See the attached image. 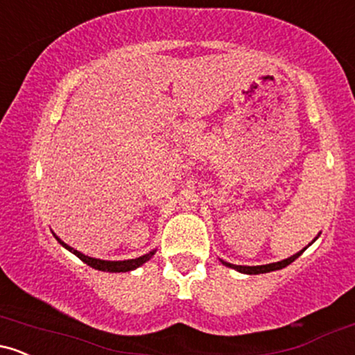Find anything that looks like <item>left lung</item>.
Returning a JSON list of instances; mask_svg holds the SVG:
<instances>
[{
	"mask_svg": "<svg viewBox=\"0 0 355 355\" xmlns=\"http://www.w3.org/2000/svg\"><path fill=\"white\" fill-rule=\"evenodd\" d=\"M320 235V234H319ZM319 235H317L315 239L312 240L311 243H309V245H312L313 242H315L317 239H319ZM307 245V247H309ZM305 247V248H307ZM305 248H302V250L300 252H297V254H294L292 257H288V259H284V260H280V262H274V263H267V266H254V267H248V266H234V263H229V262H225V260H222L220 259V262L223 263V266L225 267H230V268H234V270H237V272H240V274H248V275H257V274H267V272H274V270H280V268H284V267H287V266H291L292 262H294L295 259H299L300 255H302V252L305 250Z\"/></svg>",
	"mask_w": 355,
	"mask_h": 355,
	"instance_id": "1",
	"label": "left lung"
}]
</instances>
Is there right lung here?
Here are the masks:
<instances>
[{"label":"right lung","mask_w":355,"mask_h":355,"mask_svg":"<svg viewBox=\"0 0 355 355\" xmlns=\"http://www.w3.org/2000/svg\"><path fill=\"white\" fill-rule=\"evenodd\" d=\"M53 235H55V239L58 240L61 245L67 248V250H70L71 254H75L80 260H83L87 266L96 268V270H101V272H130V270H135V268L144 266L145 262H148V260L155 255V252H157V250H152V252H148V254L137 257V259H130V260H101V259H93V257L81 254V252L75 250V248L68 245V243H64L63 240H61L56 234H53Z\"/></svg>","instance_id":"add662e5"}]
</instances>
